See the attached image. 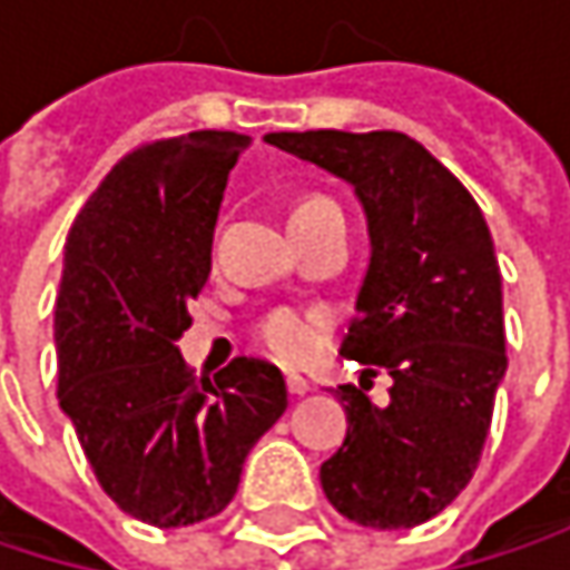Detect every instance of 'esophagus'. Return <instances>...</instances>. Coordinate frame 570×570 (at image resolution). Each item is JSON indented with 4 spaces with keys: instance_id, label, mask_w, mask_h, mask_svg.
<instances>
[{
    "instance_id": "1",
    "label": "esophagus",
    "mask_w": 570,
    "mask_h": 570,
    "mask_svg": "<svg viewBox=\"0 0 570 570\" xmlns=\"http://www.w3.org/2000/svg\"><path fill=\"white\" fill-rule=\"evenodd\" d=\"M286 390H289L293 396H306L313 386H309V380H303L299 373H289V376H286Z\"/></svg>"
}]
</instances>
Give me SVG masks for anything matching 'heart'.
Instances as JSON below:
<instances>
[{
  "label": "heart",
  "mask_w": 570,
  "mask_h": 570,
  "mask_svg": "<svg viewBox=\"0 0 570 570\" xmlns=\"http://www.w3.org/2000/svg\"><path fill=\"white\" fill-rule=\"evenodd\" d=\"M326 207H336L330 197L323 194H309V197H299L293 214L289 217H303V214H313V210H326ZM257 336L261 343L284 363H303L309 360L320 343H323V326L313 313L306 309H293V306H281L274 313H267L257 326Z\"/></svg>",
  "instance_id": "obj_1"
}]
</instances>
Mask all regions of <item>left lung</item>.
<instances>
[{"mask_svg":"<svg viewBox=\"0 0 570 570\" xmlns=\"http://www.w3.org/2000/svg\"><path fill=\"white\" fill-rule=\"evenodd\" d=\"M267 145L346 180L370 267L340 353L393 376L390 402L340 386L346 439L320 465L330 505L363 528H412L469 485L509 370L502 274L475 197L399 131H274ZM363 376V380H366Z\"/></svg>","mask_w":570,"mask_h":570,"instance_id":"left-lung-1","label":"left lung"}]
</instances>
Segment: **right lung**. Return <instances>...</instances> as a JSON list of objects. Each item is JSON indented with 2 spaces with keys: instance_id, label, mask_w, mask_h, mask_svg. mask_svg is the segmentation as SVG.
Here are the masks:
<instances>
[{
  "instance_id": "right-lung-1",
  "label": "right lung",
  "mask_w": 570,
  "mask_h": 570,
  "mask_svg": "<svg viewBox=\"0 0 570 570\" xmlns=\"http://www.w3.org/2000/svg\"><path fill=\"white\" fill-rule=\"evenodd\" d=\"M250 145L190 131L125 155L85 200L56 299L58 405L125 514L184 528L230 505L244 459L284 415L277 366L237 356L197 380L177 340L210 274L227 174Z\"/></svg>"
}]
</instances>
